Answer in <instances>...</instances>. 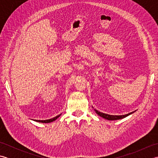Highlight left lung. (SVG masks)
I'll use <instances>...</instances> for the list:
<instances>
[{
  "instance_id": "left-lung-1",
  "label": "left lung",
  "mask_w": 158,
  "mask_h": 158,
  "mask_svg": "<svg viewBox=\"0 0 158 158\" xmlns=\"http://www.w3.org/2000/svg\"><path fill=\"white\" fill-rule=\"evenodd\" d=\"M94 110H95V112L97 114H98L99 116L102 117H103V118H105L107 120H117V119H121L125 118V117H126L127 116L131 115V114H132L133 113H135L136 111V110H135V111H132V112L126 114V115H109V114H106V113H102V112H100L99 110H96V109H94Z\"/></svg>"
}]
</instances>
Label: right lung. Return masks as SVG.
Here are the masks:
<instances>
[{
    "instance_id": "right-lung-1",
    "label": "right lung",
    "mask_w": 158,
    "mask_h": 158,
    "mask_svg": "<svg viewBox=\"0 0 158 158\" xmlns=\"http://www.w3.org/2000/svg\"><path fill=\"white\" fill-rule=\"evenodd\" d=\"M62 114V113H61ZM61 114H60V115L56 116L55 117H53V118H52V119H46V120H35V122H40V123H51L52 122H53V121H55L56 119H57L58 118V117L61 115Z\"/></svg>"
}]
</instances>
